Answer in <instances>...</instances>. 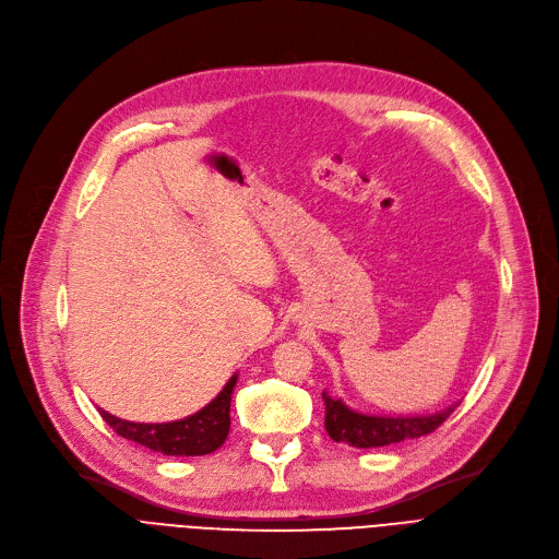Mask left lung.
Wrapping results in <instances>:
<instances>
[{
  "label": "left lung",
  "instance_id": "8db88e82",
  "mask_svg": "<svg viewBox=\"0 0 559 559\" xmlns=\"http://www.w3.org/2000/svg\"><path fill=\"white\" fill-rule=\"evenodd\" d=\"M326 405V432L331 435L333 442H342L356 449H378V447H390L405 442V439H417L435 428L442 426L453 409L460 405L453 403L439 413L430 415H369L360 413V409H354L346 405L342 399L331 396L326 390L321 394Z\"/></svg>",
  "mask_w": 559,
  "mask_h": 559
}]
</instances>
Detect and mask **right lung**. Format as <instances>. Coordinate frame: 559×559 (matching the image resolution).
Masks as SVG:
<instances>
[{
  "label": "right lung",
  "mask_w": 559,
  "mask_h": 559,
  "mask_svg": "<svg viewBox=\"0 0 559 559\" xmlns=\"http://www.w3.org/2000/svg\"><path fill=\"white\" fill-rule=\"evenodd\" d=\"M238 383V373L228 378L222 392L194 415L163 424H142L115 417L99 407V413L108 426L124 439H131L144 449H152L163 455H209L217 451L230 430V394Z\"/></svg>",
  "instance_id": "obj_1"
}]
</instances>
